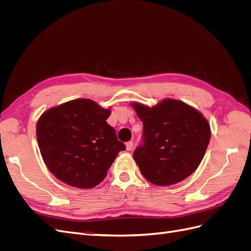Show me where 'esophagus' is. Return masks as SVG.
Here are the masks:
<instances>
[{
	"instance_id": "34e87169",
	"label": "esophagus",
	"mask_w": 251,
	"mask_h": 251,
	"mask_svg": "<svg viewBox=\"0 0 251 251\" xmlns=\"http://www.w3.org/2000/svg\"><path fill=\"white\" fill-rule=\"evenodd\" d=\"M126 147L127 151H131L133 149V141H128L126 143Z\"/></svg>"
}]
</instances>
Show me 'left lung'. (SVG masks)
Masks as SVG:
<instances>
[{
    "instance_id": "obj_1",
    "label": "left lung",
    "mask_w": 251,
    "mask_h": 251,
    "mask_svg": "<svg viewBox=\"0 0 251 251\" xmlns=\"http://www.w3.org/2000/svg\"><path fill=\"white\" fill-rule=\"evenodd\" d=\"M132 105L143 124L142 143L133 153L143 177L164 186L192 175L210 140V127L202 114L175 100L153 108L137 102Z\"/></svg>"
}]
</instances>
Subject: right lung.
<instances>
[{
    "label": "right lung",
    "mask_w": 251,
    "mask_h": 251,
    "mask_svg": "<svg viewBox=\"0 0 251 251\" xmlns=\"http://www.w3.org/2000/svg\"><path fill=\"white\" fill-rule=\"evenodd\" d=\"M111 111L86 98L45 112L36 138L49 171L66 184L92 188L107 176L124 142L107 124Z\"/></svg>",
    "instance_id": "right-lung-1"
}]
</instances>
